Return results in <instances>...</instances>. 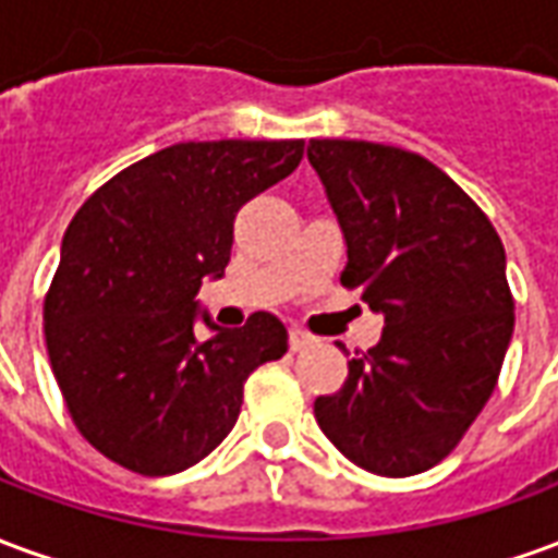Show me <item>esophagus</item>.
Masks as SVG:
<instances>
[{
    "mask_svg": "<svg viewBox=\"0 0 558 558\" xmlns=\"http://www.w3.org/2000/svg\"><path fill=\"white\" fill-rule=\"evenodd\" d=\"M316 338L311 335V331H304V328H292L290 331V350L292 352H302L307 350V347H314Z\"/></svg>",
    "mask_w": 558,
    "mask_h": 558,
    "instance_id": "esophagus-1",
    "label": "esophagus"
}]
</instances>
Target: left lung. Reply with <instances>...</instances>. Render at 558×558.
<instances>
[{"label":"left lung","instance_id":"1","mask_svg":"<svg viewBox=\"0 0 558 558\" xmlns=\"http://www.w3.org/2000/svg\"><path fill=\"white\" fill-rule=\"evenodd\" d=\"M307 160L347 242L340 283L386 319L340 391L316 398V424L355 466L418 475L454 451L502 371L514 331L502 239L415 151L311 140Z\"/></svg>","mask_w":558,"mask_h":558}]
</instances>
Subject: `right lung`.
Masks as SVG:
<instances>
[{
  "instance_id": "right-lung-1",
  "label": "right lung",
  "mask_w": 558,
  "mask_h": 558,
  "mask_svg": "<svg viewBox=\"0 0 558 558\" xmlns=\"http://www.w3.org/2000/svg\"><path fill=\"white\" fill-rule=\"evenodd\" d=\"M304 140L175 143L83 203L44 299V338L77 430L119 466L158 478L211 454L242 412L244 383L287 352L259 311L196 338L203 278L230 263L244 203L287 179Z\"/></svg>"
}]
</instances>
